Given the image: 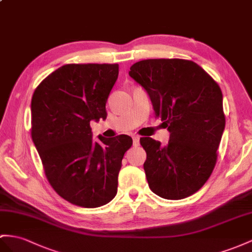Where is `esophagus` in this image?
Listing matches in <instances>:
<instances>
[{"label":"esophagus","mask_w":252,"mask_h":252,"mask_svg":"<svg viewBox=\"0 0 252 252\" xmlns=\"http://www.w3.org/2000/svg\"><path fill=\"white\" fill-rule=\"evenodd\" d=\"M133 145L135 147H137L139 145V137L136 136V135H134V136H133Z\"/></svg>","instance_id":"esophagus-1"}]
</instances>
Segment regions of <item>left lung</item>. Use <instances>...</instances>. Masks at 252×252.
Listing matches in <instances>:
<instances>
[{
	"instance_id": "1",
	"label": "left lung",
	"mask_w": 252,
	"mask_h": 252,
	"mask_svg": "<svg viewBox=\"0 0 252 252\" xmlns=\"http://www.w3.org/2000/svg\"><path fill=\"white\" fill-rule=\"evenodd\" d=\"M128 74L146 89L156 117L170 133L165 146L140 138L150 189L169 200L192 195L216 165L225 125L220 87L199 64L180 59L140 61Z\"/></svg>"
}]
</instances>
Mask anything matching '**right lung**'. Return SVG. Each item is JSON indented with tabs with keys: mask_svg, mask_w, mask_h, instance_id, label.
I'll return each instance as SVG.
<instances>
[{
	"mask_svg": "<svg viewBox=\"0 0 252 252\" xmlns=\"http://www.w3.org/2000/svg\"><path fill=\"white\" fill-rule=\"evenodd\" d=\"M118 63H68L49 74L31 103L32 138L49 183L68 202L99 208L117 193L127 135L93 139L90 121L106 118Z\"/></svg>",
	"mask_w": 252,
	"mask_h": 252,
	"instance_id": "obj_1",
	"label": "right lung"
}]
</instances>
